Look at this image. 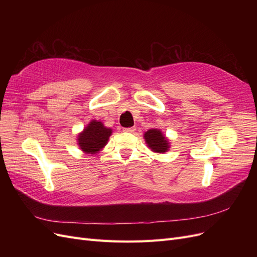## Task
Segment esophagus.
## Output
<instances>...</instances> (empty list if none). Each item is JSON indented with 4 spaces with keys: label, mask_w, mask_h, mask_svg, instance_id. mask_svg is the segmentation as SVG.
Instances as JSON below:
<instances>
[{
    "label": "esophagus",
    "mask_w": 257,
    "mask_h": 257,
    "mask_svg": "<svg viewBox=\"0 0 257 257\" xmlns=\"http://www.w3.org/2000/svg\"><path fill=\"white\" fill-rule=\"evenodd\" d=\"M136 131V127L133 126V127H126V128H123V132H125V133H134V132Z\"/></svg>",
    "instance_id": "1"
}]
</instances>
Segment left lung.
Segmentation results:
<instances>
[{
  "instance_id": "obj_1",
  "label": "left lung",
  "mask_w": 257,
  "mask_h": 257,
  "mask_svg": "<svg viewBox=\"0 0 257 257\" xmlns=\"http://www.w3.org/2000/svg\"><path fill=\"white\" fill-rule=\"evenodd\" d=\"M144 138L147 146L150 148L153 152L157 153H165L169 150V142L168 139L163 135L162 132L158 128H151L147 131L144 134Z\"/></svg>"
}]
</instances>
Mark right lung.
I'll use <instances>...</instances> for the list:
<instances>
[{"mask_svg": "<svg viewBox=\"0 0 257 257\" xmlns=\"http://www.w3.org/2000/svg\"><path fill=\"white\" fill-rule=\"evenodd\" d=\"M112 130L104 126L100 121L92 120L78 135L77 142L80 149L87 154H96L108 143Z\"/></svg>", "mask_w": 257, "mask_h": 257, "instance_id": "obj_1", "label": "right lung"}]
</instances>
